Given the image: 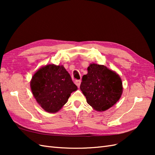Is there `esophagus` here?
I'll return each mask as SVG.
<instances>
[{
    "label": "esophagus",
    "instance_id": "obj_1",
    "mask_svg": "<svg viewBox=\"0 0 155 155\" xmlns=\"http://www.w3.org/2000/svg\"><path fill=\"white\" fill-rule=\"evenodd\" d=\"M74 83L76 84V85H77L78 87H79L81 85V80H76L74 81Z\"/></svg>",
    "mask_w": 155,
    "mask_h": 155
}]
</instances>
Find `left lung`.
I'll use <instances>...</instances> for the list:
<instances>
[{"label":"left lung","mask_w":155,"mask_h":155,"mask_svg":"<svg viewBox=\"0 0 155 155\" xmlns=\"http://www.w3.org/2000/svg\"><path fill=\"white\" fill-rule=\"evenodd\" d=\"M82 78L80 88L88 104L98 111H104L119 100L122 81L116 72L104 65L91 64Z\"/></svg>","instance_id":"left-lung-1"}]
</instances>
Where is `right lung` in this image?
<instances>
[{
    "label": "right lung",
    "mask_w": 155,
    "mask_h": 155,
    "mask_svg": "<svg viewBox=\"0 0 155 155\" xmlns=\"http://www.w3.org/2000/svg\"><path fill=\"white\" fill-rule=\"evenodd\" d=\"M31 88L37 103L48 113L60 110L77 89L63 66L54 64L39 69L32 78Z\"/></svg>",
    "instance_id": "1"
}]
</instances>
